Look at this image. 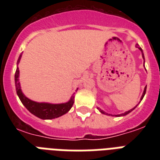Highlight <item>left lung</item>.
I'll return each mask as SVG.
<instances>
[{
    "label": "left lung",
    "mask_w": 160,
    "mask_h": 160,
    "mask_svg": "<svg viewBox=\"0 0 160 160\" xmlns=\"http://www.w3.org/2000/svg\"><path fill=\"white\" fill-rule=\"evenodd\" d=\"M135 47H136V48H138L139 50V51H141V54H142V57H143V59H144V53H143V50H142L141 49V47H139V45H138V44H136V45H135ZM145 93H146V86H145V87H144V92H143V95H142V96H141V98H140V100H143V98H144V95H145ZM137 107V105L135 107H134V108H133V109H130V110H128V111H126V112H124V114H118V115H115V116H124V115H126V114H129V113H130V112L132 111V110H134V109H135V108H136ZM98 109H99V110H100V113H102V114H107V113H105V111H103L102 109H100V108H97ZM109 115H110V114H109Z\"/></svg>",
    "instance_id": "1"
}]
</instances>
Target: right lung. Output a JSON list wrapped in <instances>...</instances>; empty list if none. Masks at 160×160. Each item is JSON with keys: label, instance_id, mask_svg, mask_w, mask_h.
<instances>
[{"label": "right lung", "instance_id": "right-lung-1", "mask_svg": "<svg viewBox=\"0 0 160 160\" xmlns=\"http://www.w3.org/2000/svg\"><path fill=\"white\" fill-rule=\"evenodd\" d=\"M21 55H20V56H19L18 60H17V65L21 60ZM19 76H20V70H19V68L17 66L16 74H15V85H16V94H17L19 99L21 100L24 106L26 107V109L35 116L42 119H55L58 117L62 116L63 114H66L73 106V104L75 101V100H74V98H75L74 94L75 93L73 94L68 102L62 103V104H51V103L45 102L40 103L30 100L29 98H27L26 95H24L22 90H21Z\"/></svg>", "mask_w": 160, "mask_h": 160}]
</instances>
